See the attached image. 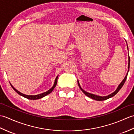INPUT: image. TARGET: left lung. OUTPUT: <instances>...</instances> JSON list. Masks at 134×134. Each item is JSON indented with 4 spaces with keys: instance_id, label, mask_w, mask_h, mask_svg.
Masks as SVG:
<instances>
[{
    "instance_id": "left-lung-1",
    "label": "left lung",
    "mask_w": 134,
    "mask_h": 134,
    "mask_svg": "<svg viewBox=\"0 0 134 134\" xmlns=\"http://www.w3.org/2000/svg\"><path fill=\"white\" fill-rule=\"evenodd\" d=\"M127 49L129 50V48H128L127 44ZM130 56H129V65H128V69H129V70H128V72H127V75H126V76H125V78H124L123 80L122 81V82L120 83V85H119L118 88H117V89H116L114 92L112 93H111L110 94L108 95V96H103V97L99 96H97V95H95V94H91V93H88V92H86V91H85V90H83V89H82V87H81L80 85H79V81H78V86H79V88H80V89H81V90L82 91V92H83L85 95L87 96V97H90V98H92V99H95V100H97V101H104V100H105V99H108V98L112 97L115 96V95L116 94H117V93L119 92V91L121 89V88L122 87H123V85H124V83H125V82H126V80L127 77L128 72H129V69H130Z\"/></svg>"
}]
</instances>
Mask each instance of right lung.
<instances>
[{
  "label": "right lung",
  "mask_w": 134,
  "mask_h": 134,
  "mask_svg": "<svg viewBox=\"0 0 134 134\" xmlns=\"http://www.w3.org/2000/svg\"><path fill=\"white\" fill-rule=\"evenodd\" d=\"M58 76H57V77L56 78L55 80V83H54V85L53 86H52V87L51 88V89H50L49 90H48L47 92H44V93H42L41 94H37V95H35V96H28V95H26V94H22L21 93V92H19V91L17 90L16 89H15V88H14L13 87V86L12 85H11L10 83V85L12 87L13 89L15 91V92L18 94H19L20 96H21L22 97H24L26 98H27V99H40V98H41L42 97H44L46 96L47 95L49 94V93H51V92H52L53 90L54 89V88H55L56 86V84H57V82H58Z\"/></svg>",
  "instance_id": "add662e5"
}]
</instances>
